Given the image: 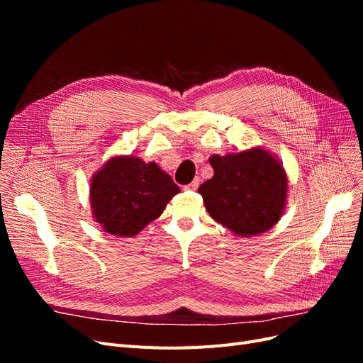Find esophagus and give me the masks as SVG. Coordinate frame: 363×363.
Wrapping results in <instances>:
<instances>
[{
    "mask_svg": "<svg viewBox=\"0 0 363 363\" xmlns=\"http://www.w3.org/2000/svg\"><path fill=\"white\" fill-rule=\"evenodd\" d=\"M199 184H200V180L195 179V180L191 182L189 184H186L183 189H184V191H196V189H199Z\"/></svg>",
    "mask_w": 363,
    "mask_h": 363,
    "instance_id": "esophagus-1",
    "label": "esophagus"
}]
</instances>
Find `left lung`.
<instances>
[{
	"mask_svg": "<svg viewBox=\"0 0 363 363\" xmlns=\"http://www.w3.org/2000/svg\"><path fill=\"white\" fill-rule=\"evenodd\" d=\"M213 177L199 192L216 223L239 238L265 233L283 216L288 174L276 155L262 145L208 157Z\"/></svg>",
	"mask_w": 363,
	"mask_h": 363,
	"instance_id": "8db88e82",
	"label": "left lung"
}]
</instances>
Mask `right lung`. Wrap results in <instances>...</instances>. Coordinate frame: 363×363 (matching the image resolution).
I'll return each instance as SVG.
<instances>
[{"mask_svg":"<svg viewBox=\"0 0 363 363\" xmlns=\"http://www.w3.org/2000/svg\"><path fill=\"white\" fill-rule=\"evenodd\" d=\"M180 188L156 162L112 156L89 183L94 221L103 232L131 238L157 219Z\"/></svg>","mask_w":363,"mask_h":363,"instance_id":"obj_1","label":"right lung"}]
</instances>
